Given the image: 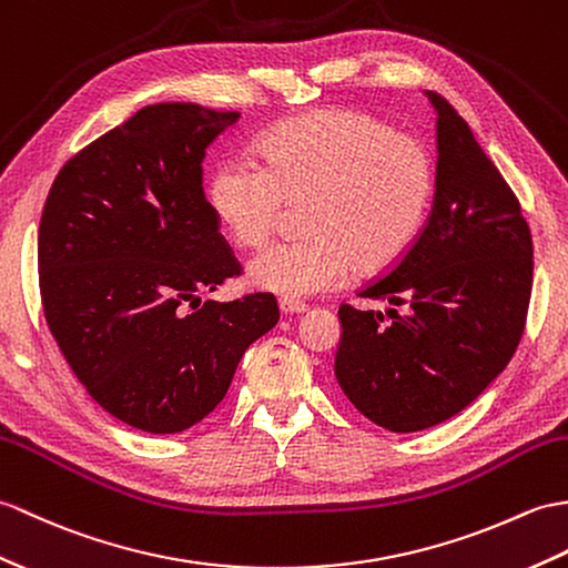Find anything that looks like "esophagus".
<instances>
[{
  "instance_id": "esophagus-1",
  "label": "esophagus",
  "mask_w": 568,
  "mask_h": 568,
  "mask_svg": "<svg viewBox=\"0 0 568 568\" xmlns=\"http://www.w3.org/2000/svg\"><path fill=\"white\" fill-rule=\"evenodd\" d=\"M278 307L283 314H300V312H307V305L302 300H293V297H281L278 300Z\"/></svg>"
}]
</instances>
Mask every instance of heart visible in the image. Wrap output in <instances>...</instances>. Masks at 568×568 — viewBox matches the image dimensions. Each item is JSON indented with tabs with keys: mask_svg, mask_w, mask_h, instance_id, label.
I'll list each match as a JSON object with an SVG mask.
<instances>
[{
	"mask_svg": "<svg viewBox=\"0 0 568 568\" xmlns=\"http://www.w3.org/2000/svg\"><path fill=\"white\" fill-rule=\"evenodd\" d=\"M261 164H215L207 201L236 246L268 240L283 207L307 203V236L263 248L246 281L275 295L332 290L348 273L394 266L424 227L435 166L424 142L358 109H326L275 125L258 142Z\"/></svg>",
	"mask_w": 568,
	"mask_h": 568,
	"instance_id": "b5f03b06",
	"label": "heart"
}]
</instances>
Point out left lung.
Masks as SVG:
<instances>
[{"label":"left lung","mask_w":568,"mask_h":568,"mask_svg":"<svg viewBox=\"0 0 568 568\" xmlns=\"http://www.w3.org/2000/svg\"><path fill=\"white\" fill-rule=\"evenodd\" d=\"M438 111L433 210L412 248L361 290L406 312L341 305L334 373L363 416L414 433L467 408L506 371L532 293V236L516 193L450 103Z\"/></svg>","instance_id":"obj_1"}]
</instances>
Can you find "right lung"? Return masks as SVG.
Returning a JSON list of instances; mask_svg holds the SVG:
<instances>
[{
  "instance_id": "1",
  "label": "right lung",
  "mask_w": 568,
  "mask_h": 568,
  "mask_svg": "<svg viewBox=\"0 0 568 568\" xmlns=\"http://www.w3.org/2000/svg\"><path fill=\"white\" fill-rule=\"evenodd\" d=\"M236 111L144 105L74 154L38 230L50 334L99 406L181 433L224 399L244 351L278 324L271 293L215 302L242 266L203 193V160Z\"/></svg>"
}]
</instances>
